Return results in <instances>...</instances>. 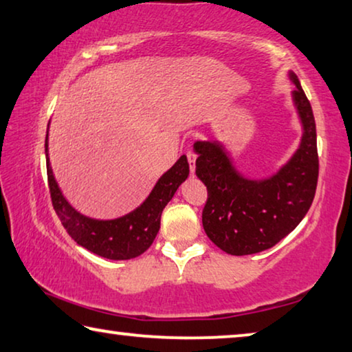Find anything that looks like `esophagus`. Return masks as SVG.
<instances>
[{"label":"esophagus","instance_id":"34e87169","mask_svg":"<svg viewBox=\"0 0 352 352\" xmlns=\"http://www.w3.org/2000/svg\"><path fill=\"white\" fill-rule=\"evenodd\" d=\"M188 163H189V169H191V174H194V170H196V160H197V155L194 152H188Z\"/></svg>","mask_w":352,"mask_h":352}]
</instances>
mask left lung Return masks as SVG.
Masks as SVG:
<instances>
[{"label":"left lung","mask_w":352,"mask_h":352,"mask_svg":"<svg viewBox=\"0 0 352 352\" xmlns=\"http://www.w3.org/2000/svg\"><path fill=\"white\" fill-rule=\"evenodd\" d=\"M302 136L285 164L265 178L243 175L221 141H196V175L208 189L204 230L230 255H250L274 246L298 227L314 202L318 182L316 126L298 76L288 72Z\"/></svg>","instance_id":"8db88e82"}]
</instances>
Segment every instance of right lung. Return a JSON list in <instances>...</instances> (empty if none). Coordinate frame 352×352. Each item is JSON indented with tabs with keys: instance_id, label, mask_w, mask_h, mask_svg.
Here are the masks:
<instances>
[{
	"instance_id": "obj_1",
	"label": "right lung",
	"mask_w": 352,
	"mask_h": 352,
	"mask_svg": "<svg viewBox=\"0 0 352 352\" xmlns=\"http://www.w3.org/2000/svg\"><path fill=\"white\" fill-rule=\"evenodd\" d=\"M45 156L48 186L56 214L69 235L91 252L108 260H130L139 256L152 246L160 230L161 213L174 197L178 186L189 175L186 155L158 178L147 199L130 213L114 219L89 217L72 206L56 182L48 156V130L45 138Z\"/></svg>"
}]
</instances>
